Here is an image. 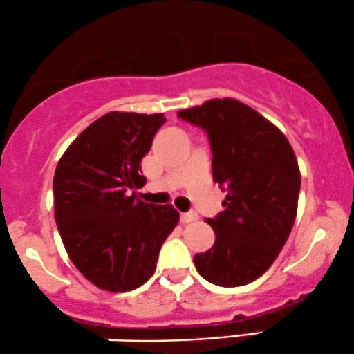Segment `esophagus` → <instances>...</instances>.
Masks as SVG:
<instances>
[{
  "mask_svg": "<svg viewBox=\"0 0 354 354\" xmlns=\"http://www.w3.org/2000/svg\"><path fill=\"white\" fill-rule=\"evenodd\" d=\"M196 218H198V215L195 212L181 213V221H183V223H192V221H195Z\"/></svg>",
  "mask_w": 354,
  "mask_h": 354,
  "instance_id": "esophagus-1",
  "label": "esophagus"
}]
</instances>
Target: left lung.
<instances>
[{"instance_id":"8db88e82","label":"left lung","mask_w":354,"mask_h":354,"mask_svg":"<svg viewBox=\"0 0 354 354\" xmlns=\"http://www.w3.org/2000/svg\"><path fill=\"white\" fill-rule=\"evenodd\" d=\"M178 115L207 131L213 181L228 189L223 212L207 220L215 243L193 259L198 274L221 287L250 284L281 254L296 220L301 173L292 146L269 119L230 97Z\"/></svg>"}]
</instances>
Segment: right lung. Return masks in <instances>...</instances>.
<instances>
[{
    "instance_id": "add662e5",
    "label": "right lung",
    "mask_w": 354,
    "mask_h": 354,
    "mask_svg": "<svg viewBox=\"0 0 354 354\" xmlns=\"http://www.w3.org/2000/svg\"><path fill=\"white\" fill-rule=\"evenodd\" d=\"M162 114L109 112L77 136L53 176L55 221L73 266L109 292L149 281L161 245L180 221L173 205L145 203L141 159Z\"/></svg>"
}]
</instances>
